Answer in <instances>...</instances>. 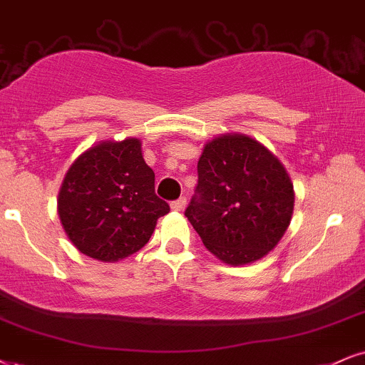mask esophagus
<instances>
[{
	"label": "esophagus",
	"instance_id": "esophagus-1",
	"mask_svg": "<svg viewBox=\"0 0 365 365\" xmlns=\"http://www.w3.org/2000/svg\"><path fill=\"white\" fill-rule=\"evenodd\" d=\"M184 206H186V197L181 196L179 200H174L173 203H170V208L175 210V211H181Z\"/></svg>",
	"mask_w": 365,
	"mask_h": 365
}]
</instances>
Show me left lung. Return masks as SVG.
I'll use <instances>...</instances> for the list:
<instances>
[{
  "mask_svg": "<svg viewBox=\"0 0 365 365\" xmlns=\"http://www.w3.org/2000/svg\"><path fill=\"white\" fill-rule=\"evenodd\" d=\"M294 191L282 164L245 135L205 145L186 215L206 249L232 265L262 259L289 227Z\"/></svg>",
  "mask_w": 365,
  "mask_h": 365,
  "instance_id": "obj_1",
  "label": "left lung"
}]
</instances>
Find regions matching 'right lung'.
<instances>
[{"mask_svg":"<svg viewBox=\"0 0 365 365\" xmlns=\"http://www.w3.org/2000/svg\"><path fill=\"white\" fill-rule=\"evenodd\" d=\"M57 206L71 242L103 262L140 250L170 210L155 195V174L137 138L103 142L79 155L67 170Z\"/></svg>","mask_w":365,"mask_h":365,"instance_id":"obj_1","label":"right lung"}]
</instances>
